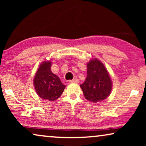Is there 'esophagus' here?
<instances>
[{
    "label": "esophagus",
    "mask_w": 146,
    "mask_h": 146,
    "mask_svg": "<svg viewBox=\"0 0 146 146\" xmlns=\"http://www.w3.org/2000/svg\"><path fill=\"white\" fill-rule=\"evenodd\" d=\"M69 82L70 83H79V80L77 79V78H74L73 80H69Z\"/></svg>",
    "instance_id": "esophagus-1"
}]
</instances>
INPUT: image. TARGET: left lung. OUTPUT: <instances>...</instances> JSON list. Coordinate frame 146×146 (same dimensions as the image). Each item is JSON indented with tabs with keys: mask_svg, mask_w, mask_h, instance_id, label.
Here are the masks:
<instances>
[{
	"mask_svg": "<svg viewBox=\"0 0 146 146\" xmlns=\"http://www.w3.org/2000/svg\"><path fill=\"white\" fill-rule=\"evenodd\" d=\"M111 82L104 65L97 59L87 64V77L80 84L86 99L94 103L107 98L111 90Z\"/></svg>",
	"mask_w": 146,
	"mask_h": 146,
	"instance_id": "left-lung-1",
	"label": "left lung"
}]
</instances>
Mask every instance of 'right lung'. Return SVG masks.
I'll return each instance as SVG.
<instances>
[{
	"label": "right lung",
	"instance_id": "1",
	"mask_svg": "<svg viewBox=\"0 0 146 146\" xmlns=\"http://www.w3.org/2000/svg\"><path fill=\"white\" fill-rule=\"evenodd\" d=\"M51 62H43L34 78L36 92L41 98L54 101L62 94L66 86L56 75L52 72Z\"/></svg>",
	"mask_w": 146,
	"mask_h": 146
}]
</instances>
